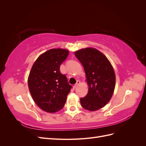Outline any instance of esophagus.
Instances as JSON below:
<instances>
[{
  "label": "esophagus",
  "instance_id": "esophagus-1",
  "mask_svg": "<svg viewBox=\"0 0 146 146\" xmlns=\"http://www.w3.org/2000/svg\"><path fill=\"white\" fill-rule=\"evenodd\" d=\"M79 85H80V81L78 80V81H77V83H76V84H75L74 87H75V88H77Z\"/></svg>",
  "mask_w": 146,
  "mask_h": 146
}]
</instances>
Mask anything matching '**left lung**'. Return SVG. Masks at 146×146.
<instances>
[{
    "label": "left lung",
    "mask_w": 146,
    "mask_h": 146,
    "mask_svg": "<svg viewBox=\"0 0 146 146\" xmlns=\"http://www.w3.org/2000/svg\"><path fill=\"white\" fill-rule=\"evenodd\" d=\"M85 69L89 90L80 98L82 107L96 111L107 104L113 94L116 76L111 63L102 53L96 48H86L75 52Z\"/></svg>",
    "instance_id": "1"
}]
</instances>
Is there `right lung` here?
<instances>
[{
	"instance_id": "add662e5",
	"label": "right lung",
	"mask_w": 146,
	"mask_h": 146,
	"mask_svg": "<svg viewBox=\"0 0 146 146\" xmlns=\"http://www.w3.org/2000/svg\"><path fill=\"white\" fill-rule=\"evenodd\" d=\"M68 55V50L50 49L38 57L30 70V92L35 102L44 111L55 113L62 109L72 88L60 70Z\"/></svg>"
}]
</instances>
